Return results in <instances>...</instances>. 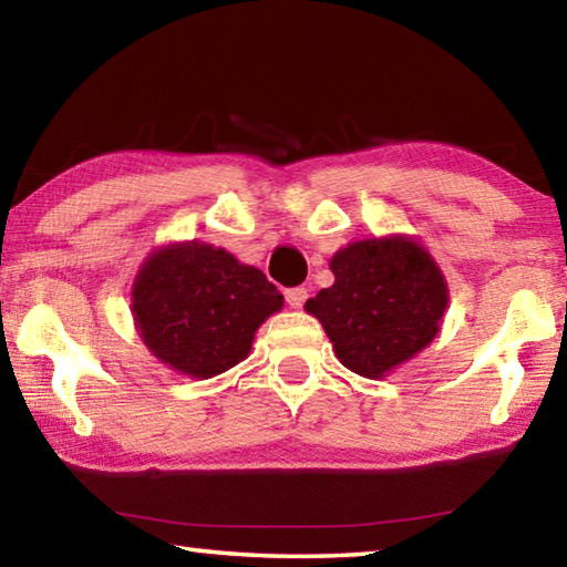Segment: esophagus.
<instances>
[{
	"mask_svg": "<svg viewBox=\"0 0 567 567\" xmlns=\"http://www.w3.org/2000/svg\"><path fill=\"white\" fill-rule=\"evenodd\" d=\"M285 300H287V305L295 307V310H300L307 300V290L305 287H290V290L285 292Z\"/></svg>",
	"mask_w": 567,
	"mask_h": 567,
	"instance_id": "esophagus-1",
	"label": "esophagus"
}]
</instances>
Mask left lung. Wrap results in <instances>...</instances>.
I'll return each instance as SVG.
<instances>
[{"instance_id": "obj_1", "label": "left lung", "mask_w": 567, "mask_h": 567, "mask_svg": "<svg viewBox=\"0 0 567 567\" xmlns=\"http://www.w3.org/2000/svg\"><path fill=\"white\" fill-rule=\"evenodd\" d=\"M334 285L305 310L322 322L344 368L380 380L440 332L447 282L412 237H372L342 247L330 260Z\"/></svg>"}]
</instances>
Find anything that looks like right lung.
I'll list each match as a JSON object with an SVG mask.
<instances>
[{
	"instance_id": "1",
	"label": "right lung",
	"mask_w": 567,
	"mask_h": 567,
	"mask_svg": "<svg viewBox=\"0 0 567 567\" xmlns=\"http://www.w3.org/2000/svg\"><path fill=\"white\" fill-rule=\"evenodd\" d=\"M280 307L282 295L257 267L195 239L155 249L132 287L142 342L159 362L197 380L245 360L257 328Z\"/></svg>"
}]
</instances>
